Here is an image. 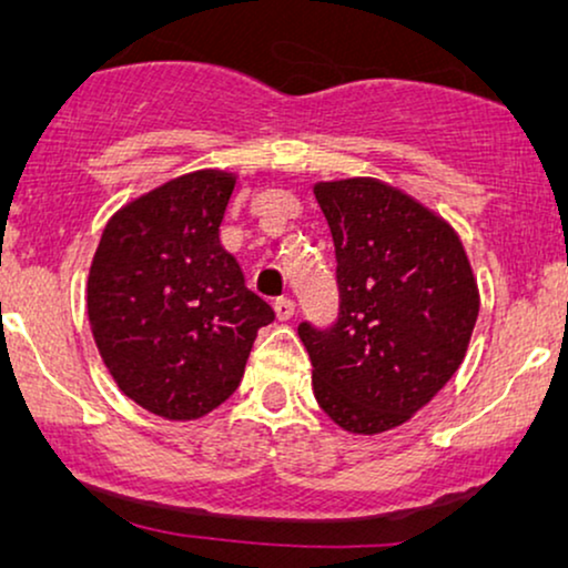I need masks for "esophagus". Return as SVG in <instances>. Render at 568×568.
<instances>
[{"mask_svg": "<svg viewBox=\"0 0 568 568\" xmlns=\"http://www.w3.org/2000/svg\"><path fill=\"white\" fill-rule=\"evenodd\" d=\"M274 310H276L278 321L284 323V321H290V317L294 315V302L290 297H282V300L274 302Z\"/></svg>", "mask_w": 568, "mask_h": 568, "instance_id": "esophagus-1", "label": "esophagus"}]
</instances>
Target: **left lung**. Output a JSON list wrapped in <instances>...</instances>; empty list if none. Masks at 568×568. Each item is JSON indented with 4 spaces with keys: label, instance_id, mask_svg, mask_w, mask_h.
I'll use <instances>...</instances> for the list:
<instances>
[{
    "label": "left lung",
    "instance_id": "8db88e82",
    "mask_svg": "<svg viewBox=\"0 0 568 568\" xmlns=\"http://www.w3.org/2000/svg\"><path fill=\"white\" fill-rule=\"evenodd\" d=\"M336 245L338 321L302 323L321 408L344 432H390L460 369L480 294L445 216L377 178L313 185Z\"/></svg>",
    "mask_w": 568,
    "mask_h": 568
}]
</instances>
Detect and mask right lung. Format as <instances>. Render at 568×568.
<instances>
[{"label":"right lung","mask_w":568,"mask_h":568,"mask_svg":"<svg viewBox=\"0 0 568 568\" xmlns=\"http://www.w3.org/2000/svg\"><path fill=\"white\" fill-rule=\"evenodd\" d=\"M237 173L196 170L123 204L88 276V317L119 390L168 422H196L243 379L274 310L245 286L220 227Z\"/></svg>","instance_id":"add662e5"}]
</instances>
